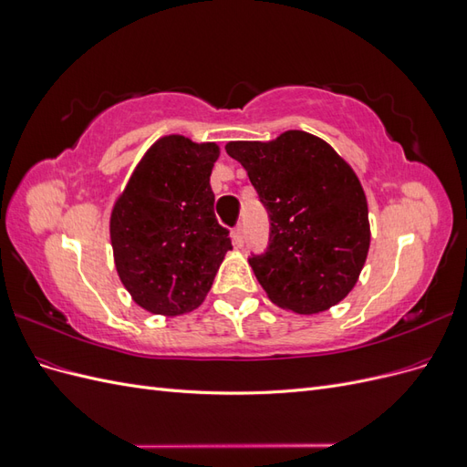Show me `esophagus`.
Listing matches in <instances>:
<instances>
[{"mask_svg":"<svg viewBox=\"0 0 467 467\" xmlns=\"http://www.w3.org/2000/svg\"><path fill=\"white\" fill-rule=\"evenodd\" d=\"M234 244H235L237 247L244 245V225H242V223L235 225V228H234Z\"/></svg>","mask_w":467,"mask_h":467,"instance_id":"esophagus-1","label":"esophagus"}]
</instances>
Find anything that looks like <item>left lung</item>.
Returning a JSON list of instances; mask_svg holds the SVG:
<instances>
[{"mask_svg": "<svg viewBox=\"0 0 467 467\" xmlns=\"http://www.w3.org/2000/svg\"><path fill=\"white\" fill-rule=\"evenodd\" d=\"M271 218L266 253L249 265L268 300L314 316L345 300L370 249L368 202L352 167L325 140L286 130L228 142Z\"/></svg>", "mask_w": 467, "mask_h": 467, "instance_id": "left-lung-1", "label": "left lung"}]
</instances>
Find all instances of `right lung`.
<instances>
[{"mask_svg": "<svg viewBox=\"0 0 467 467\" xmlns=\"http://www.w3.org/2000/svg\"><path fill=\"white\" fill-rule=\"evenodd\" d=\"M214 142L171 134L151 144L110 212L115 266L132 300L150 314L199 307L232 249L214 216Z\"/></svg>", "mask_w": 467, "mask_h": 467, "instance_id": "obj_1", "label": "right lung"}]
</instances>
